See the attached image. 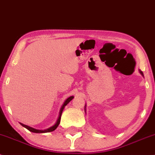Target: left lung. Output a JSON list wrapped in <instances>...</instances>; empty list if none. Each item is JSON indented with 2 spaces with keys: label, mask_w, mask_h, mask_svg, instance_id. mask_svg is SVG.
<instances>
[{
  "label": "left lung",
  "mask_w": 155,
  "mask_h": 155,
  "mask_svg": "<svg viewBox=\"0 0 155 155\" xmlns=\"http://www.w3.org/2000/svg\"><path fill=\"white\" fill-rule=\"evenodd\" d=\"M140 71V73H141V75L143 76V73H142V71Z\"/></svg>",
  "instance_id": "obj_1"
}]
</instances>
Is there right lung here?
<instances>
[{"label":"right lung","mask_w":155,"mask_h":155,"mask_svg":"<svg viewBox=\"0 0 155 155\" xmlns=\"http://www.w3.org/2000/svg\"><path fill=\"white\" fill-rule=\"evenodd\" d=\"M73 98H74V97L71 96V97H68V98L67 99V100H66V101H65L64 104H63V106H62V107H61V111H60V115H59L58 119L56 124L54 125V126H52V127L48 128V129H45V130H38V129H35V128H31V127H30V126H27V125H24V124H21V123H20V124H21L22 126H24V128H27V129L29 130V131L33 132V133H48V132L53 131L54 130L56 129V128L58 127V125H59V124H60V121H61V114H62V112H63V109H64L65 106H66V105H67V104H68V102H69L71 101V100H72Z\"/></svg>","instance_id":"add662e5"}]
</instances>
